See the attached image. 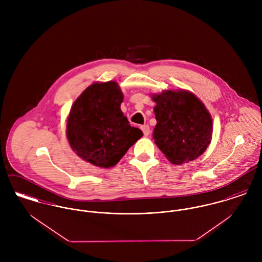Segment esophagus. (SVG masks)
<instances>
[{"mask_svg":"<svg viewBox=\"0 0 262 262\" xmlns=\"http://www.w3.org/2000/svg\"><path fill=\"white\" fill-rule=\"evenodd\" d=\"M141 130L143 131V134H144V136H148L150 134V128L148 125H142L141 126Z\"/></svg>","mask_w":262,"mask_h":262,"instance_id":"obj_1","label":"esophagus"}]
</instances>
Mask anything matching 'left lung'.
I'll return each instance as SVG.
<instances>
[{"label":"left lung","mask_w":262,"mask_h":262,"mask_svg":"<svg viewBox=\"0 0 262 262\" xmlns=\"http://www.w3.org/2000/svg\"><path fill=\"white\" fill-rule=\"evenodd\" d=\"M156 125L154 143L173 164L201 156L211 143L212 116L204 103L187 90H164L151 94Z\"/></svg>","instance_id":"8db88e82"}]
</instances>
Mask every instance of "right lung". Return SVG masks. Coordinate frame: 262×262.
<instances>
[{"mask_svg":"<svg viewBox=\"0 0 262 262\" xmlns=\"http://www.w3.org/2000/svg\"><path fill=\"white\" fill-rule=\"evenodd\" d=\"M123 99L117 81H96L73 104L67 120V138L84 161L102 168L113 167L143 136L121 111Z\"/></svg>","mask_w":262,"mask_h":262,"instance_id":"obj_1","label":"right lung"}]
</instances>
